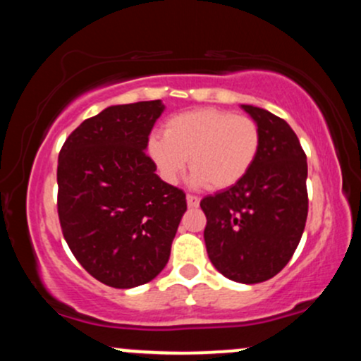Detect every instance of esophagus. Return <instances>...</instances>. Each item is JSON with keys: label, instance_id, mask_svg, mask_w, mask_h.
Listing matches in <instances>:
<instances>
[{"label": "esophagus", "instance_id": "esophagus-1", "mask_svg": "<svg viewBox=\"0 0 361 361\" xmlns=\"http://www.w3.org/2000/svg\"><path fill=\"white\" fill-rule=\"evenodd\" d=\"M186 204H188V207H198V204H200V198H198L197 195L188 193L186 195Z\"/></svg>", "mask_w": 361, "mask_h": 361}]
</instances>
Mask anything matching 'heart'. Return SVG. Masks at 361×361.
Segmentation results:
<instances>
[{
    "instance_id": "obj_1",
    "label": "heart",
    "mask_w": 361,
    "mask_h": 361,
    "mask_svg": "<svg viewBox=\"0 0 361 361\" xmlns=\"http://www.w3.org/2000/svg\"><path fill=\"white\" fill-rule=\"evenodd\" d=\"M259 149L261 130L255 120L217 109L175 115L164 126V135H152L147 142L164 180H180L188 159L195 183L210 190L239 183L255 166Z\"/></svg>"
}]
</instances>
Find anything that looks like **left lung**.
<instances>
[{
	"label": "left lung",
	"mask_w": 361,
	"mask_h": 361,
	"mask_svg": "<svg viewBox=\"0 0 361 361\" xmlns=\"http://www.w3.org/2000/svg\"><path fill=\"white\" fill-rule=\"evenodd\" d=\"M259 126L261 149L251 171L200 202L212 264L229 280L259 283L285 268L307 221V157L283 118L243 105Z\"/></svg>",
	"instance_id": "8db88e82"
}]
</instances>
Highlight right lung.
<instances>
[{"mask_svg":"<svg viewBox=\"0 0 361 361\" xmlns=\"http://www.w3.org/2000/svg\"><path fill=\"white\" fill-rule=\"evenodd\" d=\"M159 100L109 106L74 128L57 164V214L80 264L115 288L144 285L166 267L186 212L146 154Z\"/></svg>","mask_w":361,"mask_h":361,"instance_id":"right-lung-1","label":"right lung"}]
</instances>
